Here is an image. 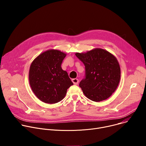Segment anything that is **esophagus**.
<instances>
[{
  "instance_id": "34e87169",
  "label": "esophagus",
  "mask_w": 146,
  "mask_h": 146,
  "mask_svg": "<svg viewBox=\"0 0 146 146\" xmlns=\"http://www.w3.org/2000/svg\"><path fill=\"white\" fill-rule=\"evenodd\" d=\"M72 82H73L74 84H75V85L78 84V80L77 78H73V79H72Z\"/></svg>"
}]
</instances>
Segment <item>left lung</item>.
Returning a JSON list of instances; mask_svg holds the SVG:
<instances>
[{
    "label": "left lung",
    "mask_w": 146,
    "mask_h": 146,
    "mask_svg": "<svg viewBox=\"0 0 146 146\" xmlns=\"http://www.w3.org/2000/svg\"><path fill=\"white\" fill-rule=\"evenodd\" d=\"M84 64L85 77L79 86L89 99L100 102L109 98L117 89L121 70L116 58L106 50L95 48L86 53H76Z\"/></svg>",
    "instance_id": "8db88e82"
}]
</instances>
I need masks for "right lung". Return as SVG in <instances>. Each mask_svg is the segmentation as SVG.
Segmentation results:
<instances>
[{
    "label": "right lung",
    "instance_id": "obj_1",
    "mask_svg": "<svg viewBox=\"0 0 146 146\" xmlns=\"http://www.w3.org/2000/svg\"><path fill=\"white\" fill-rule=\"evenodd\" d=\"M66 54L50 50L40 54L31 65L29 79L35 95L42 102L53 104L63 99L73 83L61 68Z\"/></svg>",
    "mask_w": 146,
    "mask_h": 146
}]
</instances>
